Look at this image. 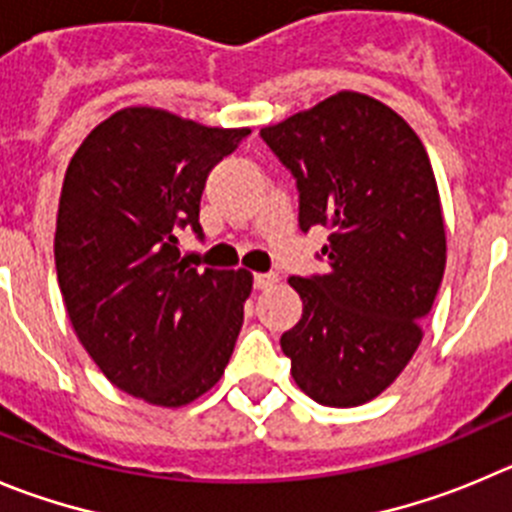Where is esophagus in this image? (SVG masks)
I'll return each instance as SVG.
<instances>
[{"mask_svg":"<svg viewBox=\"0 0 512 512\" xmlns=\"http://www.w3.org/2000/svg\"><path fill=\"white\" fill-rule=\"evenodd\" d=\"M252 283H255L257 290H267L270 285L278 283V275H275V272H257L255 278H252Z\"/></svg>","mask_w":512,"mask_h":512,"instance_id":"esophagus-1","label":"esophagus"}]
</instances>
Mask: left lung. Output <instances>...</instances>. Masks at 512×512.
<instances>
[{
	"label": "left lung",
	"mask_w": 512,
	"mask_h": 512,
	"mask_svg": "<svg viewBox=\"0 0 512 512\" xmlns=\"http://www.w3.org/2000/svg\"><path fill=\"white\" fill-rule=\"evenodd\" d=\"M260 136L295 176L300 229H331L326 275L288 280L303 300L280 338L290 374L323 407L366 404L412 361L447 262L424 143L389 105L353 90Z\"/></svg>",
	"instance_id": "8db88e82"
}]
</instances>
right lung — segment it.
Returning a JSON list of instances; mask_svg holds the SVG:
<instances>
[{"label":"right lung","mask_w":512,"mask_h":512,"mask_svg":"<svg viewBox=\"0 0 512 512\" xmlns=\"http://www.w3.org/2000/svg\"><path fill=\"white\" fill-rule=\"evenodd\" d=\"M250 128H209L123 108L88 133L62 181L55 267L75 336L126 394L184 407L224 374L252 275L199 272L179 229L202 240L207 176Z\"/></svg>","instance_id":"1"}]
</instances>
